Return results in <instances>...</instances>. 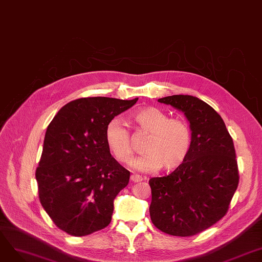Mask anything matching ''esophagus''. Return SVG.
Wrapping results in <instances>:
<instances>
[{"label": "esophagus", "instance_id": "obj_1", "mask_svg": "<svg viewBox=\"0 0 262 262\" xmlns=\"http://www.w3.org/2000/svg\"><path fill=\"white\" fill-rule=\"evenodd\" d=\"M130 180H132L133 182H140V181L144 180V178H142V177L139 176V175H136V173H133V175L130 176Z\"/></svg>", "mask_w": 262, "mask_h": 262}]
</instances>
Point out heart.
<instances>
[{"mask_svg":"<svg viewBox=\"0 0 262 262\" xmlns=\"http://www.w3.org/2000/svg\"><path fill=\"white\" fill-rule=\"evenodd\" d=\"M133 122L139 132L149 134L144 142L142 156L129 162V166L138 171H157L178 168L188 158L191 149V129L186 121L169 119V116L154 106H146L135 111ZM105 143L119 162H128L134 148L130 134L118 119L109 122L105 127Z\"/></svg>","mask_w":262,"mask_h":262,"instance_id":"heart-1","label":"heart"}]
</instances>
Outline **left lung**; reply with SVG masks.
<instances>
[{
  "label": "left lung",
  "instance_id": "obj_1",
  "mask_svg": "<svg viewBox=\"0 0 262 262\" xmlns=\"http://www.w3.org/2000/svg\"><path fill=\"white\" fill-rule=\"evenodd\" d=\"M158 101L183 112L192 142L182 165L168 176L149 180L150 217L167 234L195 235L227 214L237 189L233 140L221 116L198 97L172 95Z\"/></svg>",
  "mask_w": 262,
  "mask_h": 262
}]
</instances>
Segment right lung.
<instances>
[{
	"label": "right lung",
	"mask_w": 262,
	"mask_h": 262,
	"mask_svg": "<svg viewBox=\"0 0 262 262\" xmlns=\"http://www.w3.org/2000/svg\"><path fill=\"white\" fill-rule=\"evenodd\" d=\"M137 100L76 99L48 125L35 171L38 198L66 233L89 235L111 222L114 199L128 185L129 171L111 156L105 127Z\"/></svg>",
	"instance_id": "right-lung-1"
}]
</instances>
